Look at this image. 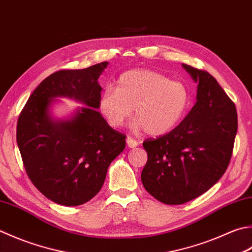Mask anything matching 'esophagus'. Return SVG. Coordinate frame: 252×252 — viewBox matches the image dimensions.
I'll return each instance as SVG.
<instances>
[{
    "mask_svg": "<svg viewBox=\"0 0 252 252\" xmlns=\"http://www.w3.org/2000/svg\"><path fill=\"white\" fill-rule=\"evenodd\" d=\"M137 144H139V143H137L134 139H132L131 136H127L126 137V145H127V147H130V149H133V147H136Z\"/></svg>",
    "mask_w": 252,
    "mask_h": 252,
    "instance_id": "esophagus-1",
    "label": "esophagus"
}]
</instances>
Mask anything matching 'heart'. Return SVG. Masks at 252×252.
I'll use <instances>...</instances> for the list:
<instances>
[{
	"label": "heart",
	"instance_id": "1",
	"mask_svg": "<svg viewBox=\"0 0 252 252\" xmlns=\"http://www.w3.org/2000/svg\"><path fill=\"white\" fill-rule=\"evenodd\" d=\"M190 93L184 83L170 81L152 70H132L118 80L117 90L106 87L99 99V110L112 127H120L132 110L135 131L161 135L175 127L188 109Z\"/></svg>",
	"mask_w": 252,
	"mask_h": 252
}]
</instances>
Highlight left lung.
I'll use <instances>...</instances> for the list:
<instances>
[{
    "mask_svg": "<svg viewBox=\"0 0 252 252\" xmlns=\"http://www.w3.org/2000/svg\"><path fill=\"white\" fill-rule=\"evenodd\" d=\"M198 83L196 102L174 130L143 142L145 190L165 204H184L212 188L227 169L238 119L235 103L209 72L182 64Z\"/></svg>",
    "mask_w": 252,
    "mask_h": 252,
    "instance_id": "left-lung-1",
    "label": "left lung"
}]
</instances>
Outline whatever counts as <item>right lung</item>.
Segmentation results:
<instances>
[{
	"label": "right lung",
	"instance_id": "obj_1",
	"mask_svg": "<svg viewBox=\"0 0 252 252\" xmlns=\"http://www.w3.org/2000/svg\"><path fill=\"white\" fill-rule=\"evenodd\" d=\"M108 62L83 70H61L39 84L17 121L16 140L26 174L51 201L76 206L93 199L105 182L108 167L125 150L126 135L113 130L96 109L98 84ZM54 96L85 103L71 121L54 122L48 106Z\"/></svg>",
	"mask_w": 252,
	"mask_h": 252
}]
</instances>
